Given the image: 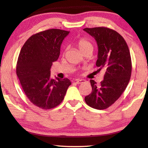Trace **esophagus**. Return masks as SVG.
I'll return each mask as SVG.
<instances>
[{
	"label": "esophagus",
	"instance_id": "34e87169",
	"mask_svg": "<svg viewBox=\"0 0 148 148\" xmlns=\"http://www.w3.org/2000/svg\"><path fill=\"white\" fill-rule=\"evenodd\" d=\"M85 81H86V80L83 79H77L76 80V83L77 84H81L84 83Z\"/></svg>",
	"mask_w": 148,
	"mask_h": 148
}]
</instances>
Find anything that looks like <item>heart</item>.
<instances>
[{"label": "heart", "instance_id": "b5f03b06", "mask_svg": "<svg viewBox=\"0 0 148 148\" xmlns=\"http://www.w3.org/2000/svg\"><path fill=\"white\" fill-rule=\"evenodd\" d=\"M77 46L78 47V48L80 49L81 51H83L85 49L87 48V47H92L91 43L84 38L79 39V40L77 42Z\"/></svg>", "mask_w": 148, "mask_h": 148}]
</instances>
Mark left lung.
Here are the masks:
<instances>
[{
	"mask_svg": "<svg viewBox=\"0 0 148 148\" xmlns=\"http://www.w3.org/2000/svg\"><path fill=\"white\" fill-rule=\"evenodd\" d=\"M84 31L96 40V66L99 71H105L104 79L99 86L93 79L90 80L92 92L85 97V101L90 107L104 110L119 98L129 84L132 72L131 55L125 39L114 30L101 27Z\"/></svg>",
	"mask_w": 148,
	"mask_h": 148,
	"instance_id": "obj_1",
	"label": "left lung"
}]
</instances>
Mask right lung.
Wrapping results in <instances>:
<instances>
[{
	"instance_id": "add662e5",
	"label": "right lung",
	"mask_w": 148,
	"mask_h": 148,
	"mask_svg": "<svg viewBox=\"0 0 148 148\" xmlns=\"http://www.w3.org/2000/svg\"><path fill=\"white\" fill-rule=\"evenodd\" d=\"M69 31L51 29L32 35L20 51L16 74L25 94L35 106L51 109L61 103L71 85L68 78L51 79L50 69L58 59Z\"/></svg>"
}]
</instances>
